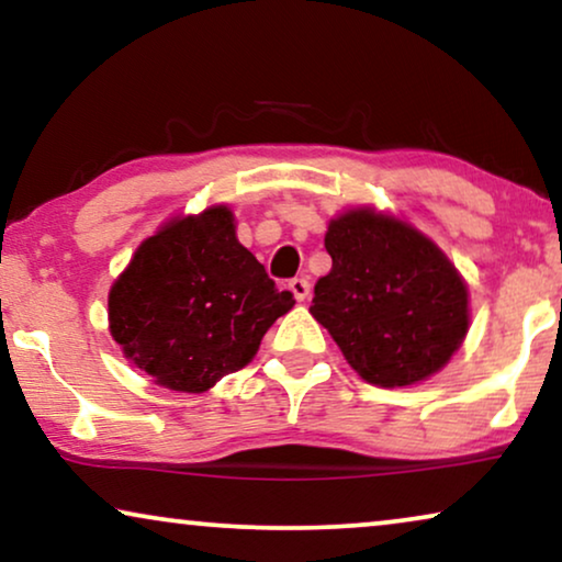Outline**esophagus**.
Listing matches in <instances>:
<instances>
[{
    "label": "esophagus",
    "instance_id": "obj_1",
    "mask_svg": "<svg viewBox=\"0 0 562 562\" xmlns=\"http://www.w3.org/2000/svg\"><path fill=\"white\" fill-rule=\"evenodd\" d=\"M289 289L294 291L296 302H306V299H310V294H312V283L306 279H291Z\"/></svg>",
    "mask_w": 562,
    "mask_h": 562
}]
</instances>
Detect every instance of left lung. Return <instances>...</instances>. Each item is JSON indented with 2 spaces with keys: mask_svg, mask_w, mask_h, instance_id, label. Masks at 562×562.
Wrapping results in <instances>:
<instances>
[{
  "mask_svg": "<svg viewBox=\"0 0 562 562\" xmlns=\"http://www.w3.org/2000/svg\"><path fill=\"white\" fill-rule=\"evenodd\" d=\"M333 268L312 317L360 379L412 386L452 358L468 333V286L437 245L406 222L360 206L329 222Z\"/></svg>",
  "mask_w": 562,
  "mask_h": 562,
  "instance_id": "obj_1",
  "label": "left lung"
}]
</instances>
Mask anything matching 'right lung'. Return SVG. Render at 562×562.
Here are the masks:
<instances>
[{
	"label": "right lung",
	"instance_id": "right-lung-1",
	"mask_svg": "<svg viewBox=\"0 0 562 562\" xmlns=\"http://www.w3.org/2000/svg\"><path fill=\"white\" fill-rule=\"evenodd\" d=\"M291 306L220 204L143 240L110 289V333L160 386L202 394L248 366Z\"/></svg>",
	"mask_w": 562,
	"mask_h": 562
}]
</instances>
